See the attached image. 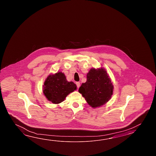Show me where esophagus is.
<instances>
[{
    "instance_id": "esophagus-1",
    "label": "esophagus",
    "mask_w": 156,
    "mask_h": 156,
    "mask_svg": "<svg viewBox=\"0 0 156 156\" xmlns=\"http://www.w3.org/2000/svg\"><path fill=\"white\" fill-rule=\"evenodd\" d=\"M76 84L77 88H79V87L80 86V83L79 82H76Z\"/></svg>"
}]
</instances>
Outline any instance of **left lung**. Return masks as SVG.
I'll list each match as a JSON object with an SVG mask.
<instances>
[{
    "instance_id": "left-lung-1",
    "label": "left lung",
    "mask_w": 156,
    "mask_h": 156,
    "mask_svg": "<svg viewBox=\"0 0 156 156\" xmlns=\"http://www.w3.org/2000/svg\"><path fill=\"white\" fill-rule=\"evenodd\" d=\"M86 83H83L79 92L94 108L106 104L113 95V83L103 68L91 69L87 74Z\"/></svg>"
}]
</instances>
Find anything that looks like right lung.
<instances>
[{"label": "right lung", "instance_id": "add662e5", "mask_svg": "<svg viewBox=\"0 0 156 156\" xmlns=\"http://www.w3.org/2000/svg\"><path fill=\"white\" fill-rule=\"evenodd\" d=\"M76 89L75 83L67 81L65 74L58 72L47 77L44 83L43 92L49 101L53 104H59Z\"/></svg>", "mask_w": 156, "mask_h": 156}]
</instances>
